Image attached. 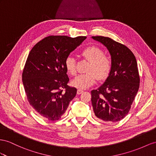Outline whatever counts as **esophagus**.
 I'll return each mask as SVG.
<instances>
[{
	"instance_id": "esophagus-1",
	"label": "esophagus",
	"mask_w": 156,
	"mask_h": 156,
	"mask_svg": "<svg viewBox=\"0 0 156 156\" xmlns=\"http://www.w3.org/2000/svg\"><path fill=\"white\" fill-rule=\"evenodd\" d=\"M83 90H77V94L78 95H80V94H81L82 93H83Z\"/></svg>"
}]
</instances>
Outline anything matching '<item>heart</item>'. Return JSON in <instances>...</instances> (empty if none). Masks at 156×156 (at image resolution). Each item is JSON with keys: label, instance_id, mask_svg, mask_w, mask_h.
<instances>
[{"label": "heart", "instance_id": "obj_1", "mask_svg": "<svg viewBox=\"0 0 156 156\" xmlns=\"http://www.w3.org/2000/svg\"><path fill=\"white\" fill-rule=\"evenodd\" d=\"M82 57L90 62L87 67L88 73L80 74L71 81V86L78 89L89 88L99 80L106 78L112 67V61L109 57L104 55V52L99 47L90 46L87 47L81 53ZM65 66L67 73L72 76L77 73L76 62L75 58L69 56L65 59Z\"/></svg>", "mask_w": 156, "mask_h": 156}]
</instances>
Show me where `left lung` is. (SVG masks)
I'll list each match as a JSON object with an SVG mask.
<instances>
[{"label": "left lung", "mask_w": 156, "mask_h": 156, "mask_svg": "<svg viewBox=\"0 0 156 156\" xmlns=\"http://www.w3.org/2000/svg\"><path fill=\"white\" fill-rule=\"evenodd\" d=\"M111 55L112 67L103 84L91 91L94 113L105 122H118L129 113L139 89L140 77L134 54L109 37L93 36Z\"/></svg>", "instance_id": "8db88e82"}]
</instances>
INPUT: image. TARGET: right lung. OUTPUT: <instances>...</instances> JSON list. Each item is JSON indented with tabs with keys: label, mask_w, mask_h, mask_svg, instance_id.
<instances>
[{
	"label": "right lung",
	"mask_w": 156,
	"mask_h": 156,
	"mask_svg": "<svg viewBox=\"0 0 156 156\" xmlns=\"http://www.w3.org/2000/svg\"><path fill=\"white\" fill-rule=\"evenodd\" d=\"M86 39L51 35L31 50L23 70L22 82L27 100L40 116L49 121L58 120L76 95L77 90L67 85L69 78L65 61Z\"/></svg>",
	"instance_id": "right-lung-1"
}]
</instances>
